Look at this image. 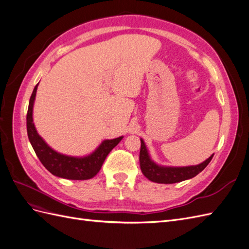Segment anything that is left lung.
Segmentation results:
<instances>
[{"label": "left lung", "instance_id": "8db88e82", "mask_svg": "<svg viewBox=\"0 0 249 249\" xmlns=\"http://www.w3.org/2000/svg\"><path fill=\"white\" fill-rule=\"evenodd\" d=\"M141 140V148L139 155L140 168L143 176L149 180L159 184H173L183 182V180L189 179L197 176L199 172L207 167V165L212 160L214 154L209 157L206 161L198 165H192V166L184 167H173V166H162L155 163L148 154V150L143 139Z\"/></svg>", "mask_w": 249, "mask_h": 249}]
</instances>
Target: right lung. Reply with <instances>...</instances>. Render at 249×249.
<instances>
[{"label":"right lung","instance_id":"1","mask_svg":"<svg viewBox=\"0 0 249 249\" xmlns=\"http://www.w3.org/2000/svg\"><path fill=\"white\" fill-rule=\"evenodd\" d=\"M37 84L30 97L27 113V132L30 143L36 156L52 175L67 179H89L92 178L102 168V165L119 141L124 137L104 140L93 153L85 157H72L60 154L50 147L39 134L37 133L33 123V106L37 91Z\"/></svg>","mask_w":249,"mask_h":249}]
</instances>
